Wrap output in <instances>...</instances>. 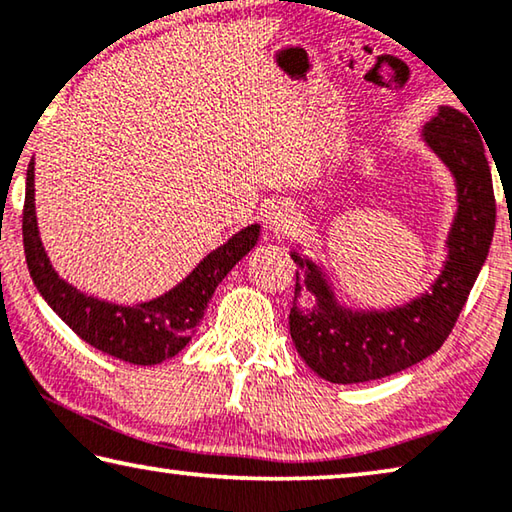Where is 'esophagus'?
Returning <instances> with one entry per match:
<instances>
[{"label":"esophagus","instance_id":"34e87169","mask_svg":"<svg viewBox=\"0 0 512 512\" xmlns=\"http://www.w3.org/2000/svg\"><path fill=\"white\" fill-rule=\"evenodd\" d=\"M294 223V212H291V207L285 205V202H271V205H266L264 209V227L269 232H285Z\"/></svg>","mask_w":512,"mask_h":512}]
</instances>
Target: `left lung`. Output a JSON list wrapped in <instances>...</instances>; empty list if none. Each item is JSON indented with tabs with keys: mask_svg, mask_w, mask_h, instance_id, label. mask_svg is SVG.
<instances>
[{
	"mask_svg": "<svg viewBox=\"0 0 512 512\" xmlns=\"http://www.w3.org/2000/svg\"><path fill=\"white\" fill-rule=\"evenodd\" d=\"M474 118L440 107L421 129V141L456 182V216L446 234V259L431 289L392 310H353L339 303L321 264L291 250L296 296L289 332L300 358L321 378L337 385L392 376L433 355L456 326L478 271L488 257L497 205L492 175ZM315 296L312 308L297 303L302 289Z\"/></svg>",
	"mask_w": 512,
	"mask_h": 512,
	"instance_id": "obj_1",
	"label": "left lung"
}]
</instances>
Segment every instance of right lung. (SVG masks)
I'll return each instance as SVG.
<instances>
[{
	"label": "right lung",
	"mask_w": 512,
	"mask_h": 512,
	"mask_svg": "<svg viewBox=\"0 0 512 512\" xmlns=\"http://www.w3.org/2000/svg\"><path fill=\"white\" fill-rule=\"evenodd\" d=\"M36 164L29 161L24 193L22 237L27 266L40 296L72 332L97 351L132 364H159L175 358L191 342L216 287L259 241V223L241 227L223 246L212 250L182 282L152 300L118 305L88 296L63 280L40 241L36 218Z\"/></svg>",
	"instance_id": "add662e5"
}]
</instances>
